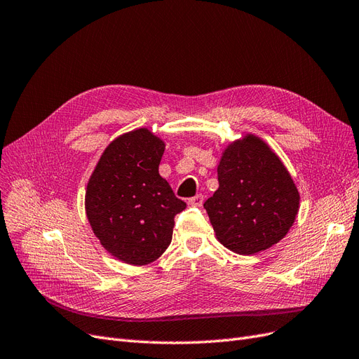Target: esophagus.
Here are the masks:
<instances>
[{
	"mask_svg": "<svg viewBox=\"0 0 359 359\" xmlns=\"http://www.w3.org/2000/svg\"><path fill=\"white\" fill-rule=\"evenodd\" d=\"M189 203L193 205V206H202L203 196H202V194H196V196H193V198L189 199Z\"/></svg>",
	"mask_w": 359,
	"mask_h": 359,
	"instance_id": "esophagus-1",
	"label": "esophagus"
}]
</instances>
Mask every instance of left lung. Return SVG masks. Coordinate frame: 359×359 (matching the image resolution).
<instances>
[{"label":"left lung","mask_w":359,"mask_h":359,"mask_svg":"<svg viewBox=\"0 0 359 359\" xmlns=\"http://www.w3.org/2000/svg\"><path fill=\"white\" fill-rule=\"evenodd\" d=\"M219 189L203 203L217 240L238 255H255L289 232L299 208L290 173L262 139L245 135L220 158Z\"/></svg>","instance_id":"1"}]
</instances>
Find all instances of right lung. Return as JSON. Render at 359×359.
<instances>
[{"label":"right lung","mask_w":359,"mask_h":359,"mask_svg":"<svg viewBox=\"0 0 359 359\" xmlns=\"http://www.w3.org/2000/svg\"><path fill=\"white\" fill-rule=\"evenodd\" d=\"M165 142L148 128L124 133L107 145L85 193L94 235L116 259L148 265L172 241L173 219L186 202L160 177Z\"/></svg>","instance_id":"add662e5"}]
</instances>
